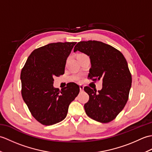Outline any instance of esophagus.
<instances>
[{
  "label": "esophagus",
  "instance_id": "34e87169",
  "mask_svg": "<svg viewBox=\"0 0 152 152\" xmlns=\"http://www.w3.org/2000/svg\"><path fill=\"white\" fill-rule=\"evenodd\" d=\"M83 88H84V87L82 85H80V91H83Z\"/></svg>",
  "mask_w": 152,
  "mask_h": 152
}]
</instances>
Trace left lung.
Wrapping results in <instances>:
<instances>
[{
    "label": "left lung",
    "mask_w": 152,
    "mask_h": 152,
    "mask_svg": "<svg viewBox=\"0 0 152 152\" xmlns=\"http://www.w3.org/2000/svg\"><path fill=\"white\" fill-rule=\"evenodd\" d=\"M89 57L91 66L88 77L93 81L102 80V88L96 91L85 87L89 96L85 104L87 115L95 121H112L127 102L132 78L127 62L120 51L108 44L96 40L81 41L74 47Z\"/></svg>",
    "instance_id": "8db88e82"
}]
</instances>
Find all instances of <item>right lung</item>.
Listing matches in <instances>:
<instances>
[{"label":"right lung","instance_id":"1","mask_svg":"<svg viewBox=\"0 0 152 152\" xmlns=\"http://www.w3.org/2000/svg\"><path fill=\"white\" fill-rule=\"evenodd\" d=\"M76 44L51 43L34 50L21 70L23 99L42 124L51 125L63 120L70 102L80 92L79 86L73 82L61 91L53 87V77L64 73L66 59Z\"/></svg>","mask_w":152,"mask_h":152}]
</instances>
